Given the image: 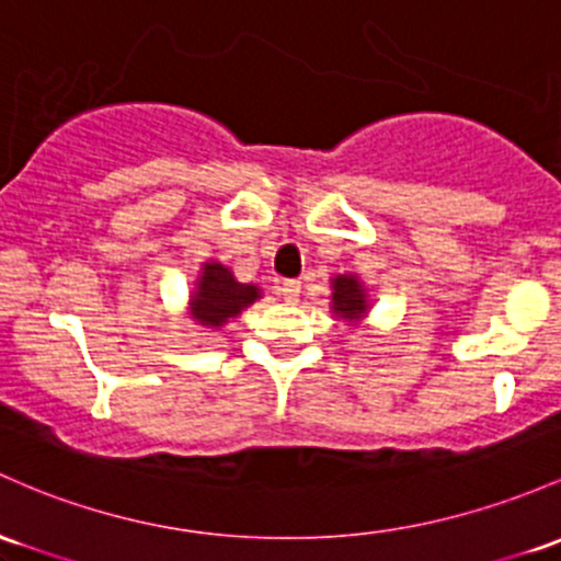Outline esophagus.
<instances>
[{"instance_id": "1", "label": "esophagus", "mask_w": 561, "mask_h": 561, "mask_svg": "<svg viewBox=\"0 0 561 561\" xmlns=\"http://www.w3.org/2000/svg\"><path fill=\"white\" fill-rule=\"evenodd\" d=\"M276 293L282 295V300H287V304H295L300 295V282L298 279H285L276 285Z\"/></svg>"}]
</instances>
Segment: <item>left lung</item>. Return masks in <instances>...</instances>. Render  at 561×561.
Instances as JSON below:
<instances>
[{
	"label": "left lung",
	"instance_id": "1",
	"mask_svg": "<svg viewBox=\"0 0 561 561\" xmlns=\"http://www.w3.org/2000/svg\"><path fill=\"white\" fill-rule=\"evenodd\" d=\"M370 309L365 287L354 274H341L332 279V311L348 322H359Z\"/></svg>",
	"mask_w": 561,
	"mask_h": 561
}]
</instances>
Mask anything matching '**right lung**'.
<instances>
[{
  "label": "right lung",
  "mask_w": 561,
  "mask_h": 561,
  "mask_svg": "<svg viewBox=\"0 0 561 561\" xmlns=\"http://www.w3.org/2000/svg\"><path fill=\"white\" fill-rule=\"evenodd\" d=\"M261 298L255 285H242L233 279L231 268L224 263L207 261L202 263L199 279H196L194 293H191L188 309L202 328L218 330L233 317H239L250 304Z\"/></svg>",
  "instance_id": "1"
}]
</instances>
